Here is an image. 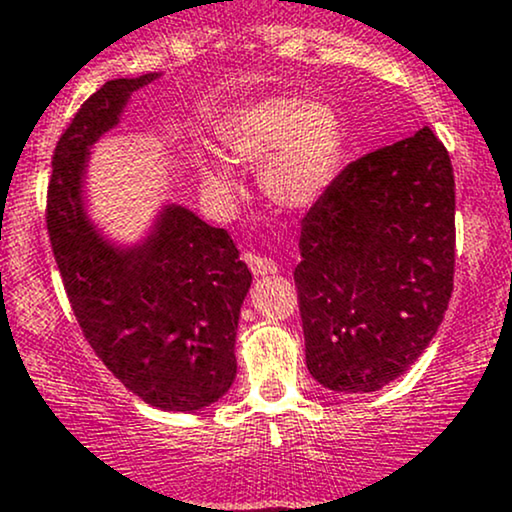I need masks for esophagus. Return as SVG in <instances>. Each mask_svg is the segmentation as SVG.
I'll return each instance as SVG.
<instances>
[{
  "mask_svg": "<svg viewBox=\"0 0 512 512\" xmlns=\"http://www.w3.org/2000/svg\"><path fill=\"white\" fill-rule=\"evenodd\" d=\"M246 263H249L251 273L258 275V278H266V275L278 273V263L268 256H258V254H246Z\"/></svg>",
  "mask_w": 512,
  "mask_h": 512,
  "instance_id": "obj_1",
  "label": "esophagus"
}]
</instances>
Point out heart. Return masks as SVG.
Returning a JSON list of instances; mask_svg holds the SVG:
<instances>
[{
    "mask_svg": "<svg viewBox=\"0 0 512 512\" xmlns=\"http://www.w3.org/2000/svg\"><path fill=\"white\" fill-rule=\"evenodd\" d=\"M343 125L326 103L271 96L251 103L227 130L225 152L234 162L261 164V186L273 205L307 210L336 181L343 159ZM200 181L220 200H237L239 186L225 166L200 162Z\"/></svg>",
    "mask_w": 512,
    "mask_h": 512,
    "instance_id": "b5f03b06",
    "label": "heart"
}]
</instances>
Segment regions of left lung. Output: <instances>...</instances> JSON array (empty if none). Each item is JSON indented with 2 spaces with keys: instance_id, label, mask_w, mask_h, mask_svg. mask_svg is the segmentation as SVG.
Instances as JSON below:
<instances>
[{
  "instance_id": "8db88e82",
  "label": "left lung",
  "mask_w": 512,
  "mask_h": 512,
  "mask_svg": "<svg viewBox=\"0 0 512 512\" xmlns=\"http://www.w3.org/2000/svg\"><path fill=\"white\" fill-rule=\"evenodd\" d=\"M304 355L321 387L377 392L433 341L455 275V176L433 130L348 164L302 220Z\"/></svg>"
}]
</instances>
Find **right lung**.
<instances>
[{
  "label": "right lung",
  "mask_w": 512,
  "mask_h": 512,
  "mask_svg": "<svg viewBox=\"0 0 512 512\" xmlns=\"http://www.w3.org/2000/svg\"><path fill=\"white\" fill-rule=\"evenodd\" d=\"M162 72L111 79L82 103L55 147L48 234L74 317L103 365L162 411H203L237 377L239 314L251 273L232 237L162 203L140 239L118 241L89 215L91 149L135 91Z\"/></svg>",
  "instance_id": "right-lung-1"
}]
</instances>
